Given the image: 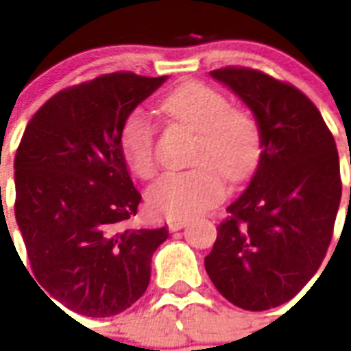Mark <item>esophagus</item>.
<instances>
[{
	"label": "esophagus",
	"instance_id": "34e87169",
	"mask_svg": "<svg viewBox=\"0 0 351 351\" xmlns=\"http://www.w3.org/2000/svg\"><path fill=\"white\" fill-rule=\"evenodd\" d=\"M186 219H173V221H169V230L170 232H178L181 230L182 226H186Z\"/></svg>",
	"mask_w": 351,
	"mask_h": 351
}]
</instances>
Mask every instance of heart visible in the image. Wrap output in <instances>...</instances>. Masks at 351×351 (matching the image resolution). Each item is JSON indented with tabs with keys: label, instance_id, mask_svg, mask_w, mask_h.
Instances as JSON below:
<instances>
[{
	"label": "heart",
	"instance_id": "obj_1",
	"mask_svg": "<svg viewBox=\"0 0 351 351\" xmlns=\"http://www.w3.org/2000/svg\"><path fill=\"white\" fill-rule=\"evenodd\" d=\"M163 110L197 132L191 158L197 167L163 173L147 190L149 209L169 219L193 218L223 198L222 173L230 181H243L253 172L260 158V130L251 114L232 107L223 93L202 82L173 89L163 100ZM119 142L130 169L151 178L156 170L154 128L142 110L126 117Z\"/></svg>",
	"mask_w": 351,
	"mask_h": 351
}]
</instances>
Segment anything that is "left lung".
I'll list each match as a JSON object with an SVG mask.
<instances>
[{
  "label": "left lung",
  "instance_id": "1",
  "mask_svg": "<svg viewBox=\"0 0 351 351\" xmlns=\"http://www.w3.org/2000/svg\"><path fill=\"white\" fill-rule=\"evenodd\" d=\"M253 110L260 161L228 206L206 271L237 308L265 311L299 293L327 255L341 202L339 156L316 105L260 70L210 71Z\"/></svg>",
  "mask_w": 351,
  "mask_h": 351
}]
</instances>
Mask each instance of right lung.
<instances>
[{
    "label": "right lung",
    "instance_id": "obj_1",
    "mask_svg": "<svg viewBox=\"0 0 351 351\" xmlns=\"http://www.w3.org/2000/svg\"><path fill=\"white\" fill-rule=\"evenodd\" d=\"M165 80L116 71L63 89L17 147L15 219L31 271L77 315L105 318L137 302L169 237L165 226H128L142 197L119 142L126 117Z\"/></svg>",
    "mask_w": 351,
    "mask_h": 351
}]
</instances>
